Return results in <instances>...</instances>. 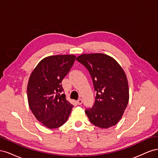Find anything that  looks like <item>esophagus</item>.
<instances>
[{
	"label": "esophagus",
	"instance_id": "1",
	"mask_svg": "<svg viewBox=\"0 0 158 158\" xmlns=\"http://www.w3.org/2000/svg\"><path fill=\"white\" fill-rule=\"evenodd\" d=\"M77 103L78 104V105H81L82 103V99H79L78 101H77Z\"/></svg>",
	"mask_w": 158,
	"mask_h": 158
}]
</instances>
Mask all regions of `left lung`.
<instances>
[{"mask_svg":"<svg viewBox=\"0 0 158 158\" xmlns=\"http://www.w3.org/2000/svg\"><path fill=\"white\" fill-rule=\"evenodd\" d=\"M76 60L88 70L97 92L93 107L85 110L90 122L102 128L115 125L129 99L125 72L113 58L102 53L83 54Z\"/></svg>","mask_w":158,"mask_h":158,"instance_id":"obj_1","label":"left lung"}]
</instances>
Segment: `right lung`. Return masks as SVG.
<instances>
[{
    "mask_svg": "<svg viewBox=\"0 0 158 158\" xmlns=\"http://www.w3.org/2000/svg\"><path fill=\"white\" fill-rule=\"evenodd\" d=\"M75 59L73 55L47 56L30 76L27 88L30 108L38 121L48 128L64 125L74 107L66 99L61 82Z\"/></svg>",
    "mask_w": 158,
    "mask_h": 158,
    "instance_id": "1",
    "label": "right lung"
}]
</instances>
